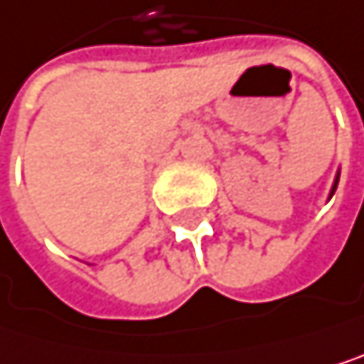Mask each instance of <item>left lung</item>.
Masks as SVG:
<instances>
[{"label":"left lung","instance_id":"1","mask_svg":"<svg viewBox=\"0 0 364 364\" xmlns=\"http://www.w3.org/2000/svg\"><path fill=\"white\" fill-rule=\"evenodd\" d=\"M338 176H341V171H338V173H336V178H334V184H332V188H330V197H332V195H334V191H336V184H338ZM330 197H328V199H330Z\"/></svg>","mask_w":364,"mask_h":364}]
</instances>
